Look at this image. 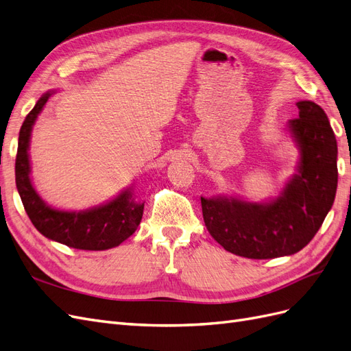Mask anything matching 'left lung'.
Segmentation results:
<instances>
[{
    "instance_id": "1",
    "label": "left lung",
    "mask_w": 351,
    "mask_h": 351,
    "mask_svg": "<svg viewBox=\"0 0 351 351\" xmlns=\"http://www.w3.org/2000/svg\"><path fill=\"white\" fill-rule=\"evenodd\" d=\"M290 130L300 149L299 174L269 204L234 197H200L209 234L226 250L249 259H272L302 250L321 228L338 183L337 139L325 111L297 102Z\"/></svg>"
}]
</instances>
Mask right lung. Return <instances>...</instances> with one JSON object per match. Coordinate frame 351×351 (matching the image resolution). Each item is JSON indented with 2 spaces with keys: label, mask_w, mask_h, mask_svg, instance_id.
<instances>
[{
  "label": "right lung",
  "mask_w": 351,
  "mask_h": 351,
  "mask_svg": "<svg viewBox=\"0 0 351 351\" xmlns=\"http://www.w3.org/2000/svg\"><path fill=\"white\" fill-rule=\"evenodd\" d=\"M52 92L42 95L27 115L19 133L16 156V186L32 224L42 236L73 249L107 250L119 246L139 227L143 204H136L130 189L108 204L80 212H66L48 206L35 192L30 182L29 141L32 127Z\"/></svg>",
  "instance_id": "right-lung-1"
}]
</instances>
